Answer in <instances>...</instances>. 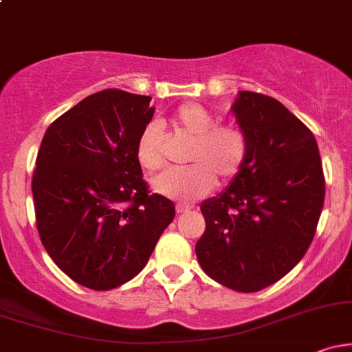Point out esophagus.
<instances>
[{"instance_id":"obj_1","label":"esophagus","mask_w":352,"mask_h":352,"mask_svg":"<svg viewBox=\"0 0 352 352\" xmlns=\"http://www.w3.org/2000/svg\"><path fill=\"white\" fill-rule=\"evenodd\" d=\"M175 210H177V213H187V212H190V210H192V205L177 204L175 205Z\"/></svg>"}]
</instances>
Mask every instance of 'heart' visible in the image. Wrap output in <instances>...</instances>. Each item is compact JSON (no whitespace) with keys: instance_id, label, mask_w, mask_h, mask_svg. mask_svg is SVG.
Instances as JSON below:
<instances>
[{"instance_id":"heart-1","label":"heart","mask_w":352,"mask_h":352,"mask_svg":"<svg viewBox=\"0 0 352 352\" xmlns=\"http://www.w3.org/2000/svg\"><path fill=\"white\" fill-rule=\"evenodd\" d=\"M170 124L177 131L195 137L187 160L192 165L170 168L152 182L160 195L180 201H193L207 195L218 179L220 184L233 180L248 159V135L235 124H217L207 107L187 102L173 112ZM135 159L147 172H157L165 160L159 131L153 124L145 125L135 144Z\"/></svg>"}]
</instances>
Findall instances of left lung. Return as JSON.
Wrapping results in <instances>:
<instances>
[{
  "mask_svg": "<svg viewBox=\"0 0 352 352\" xmlns=\"http://www.w3.org/2000/svg\"><path fill=\"white\" fill-rule=\"evenodd\" d=\"M250 142L245 167L201 204L195 252L212 280L241 293L281 280L308 252L324 204V173L313 132L280 100L240 91L233 104Z\"/></svg>",
  "mask_w": 352,
  "mask_h": 352,
  "instance_id": "1",
  "label": "left lung"
}]
</instances>
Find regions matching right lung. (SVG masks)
Masks as SVG:
<instances>
[{
    "mask_svg": "<svg viewBox=\"0 0 352 352\" xmlns=\"http://www.w3.org/2000/svg\"><path fill=\"white\" fill-rule=\"evenodd\" d=\"M148 96L104 89L47 127L36 157V227L72 281L107 292L137 276L175 207L151 193L135 144L152 120Z\"/></svg>",
    "mask_w": 352,
    "mask_h": 352,
    "instance_id": "1",
    "label": "right lung"
}]
</instances>
